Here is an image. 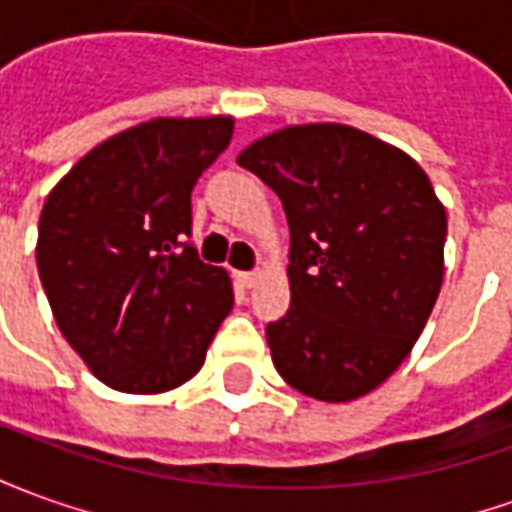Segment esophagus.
<instances>
[{"mask_svg":"<svg viewBox=\"0 0 512 512\" xmlns=\"http://www.w3.org/2000/svg\"><path fill=\"white\" fill-rule=\"evenodd\" d=\"M236 284L239 287H245V290H250V287H256V281H259V273L253 270V273H236Z\"/></svg>","mask_w":512,"mask_h":512,"instance_id":"1","label":"esophagus"}]
</instances>
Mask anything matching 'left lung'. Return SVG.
<instances>
[{
	"label": "left lung",
	"instance_id": "left-lung-1",
	"mask_svg": "<svg viewBox=\"0 0 512 512\" xmlns=\"http://www.w3.org/2000/svg\"><path fill=\"white\" fill-rule=\"evenodd\" d=\"M290 222V309L267 326L281 379L317 401L376 390L421 337L443 284L446 209L426 172L348 125H290L245 147Z\"/></svg>",
	"mask_w": 512,
	"mask_h": 512
}]
</instances>
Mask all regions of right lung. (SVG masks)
<instances>
[{
    "label": "right lung",
    "instance_id": "obj_1",
    "mask_svg": "<svg viewBox=\"0 0 512 512\" xmlns=\"http://www.w3.org/2000/svg\"><path fill=\"white\" fill-rule=\"evenodd\" d=\"M234 133L231 116L150 119L83 155L49 192L35 262L58 329L119 393L189 382L234 306L200 262L192 189Z\"/></svg>",
    "mask_w": 512,
    "mask_h": 512
}]
</instances>
